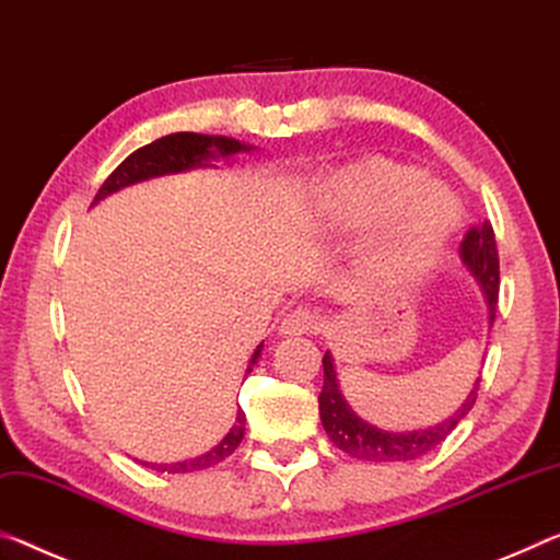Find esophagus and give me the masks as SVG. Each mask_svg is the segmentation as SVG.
<instances>
[{
	"mask_svg": "<svg viewBox=\"0 0 560 560\" xmlns=\"http://www.w3.org/2000/svg\"><path fill=\"white\" fill-rule=\"evenodd\" d=\"M316 326H318V316L314 312H308V308H296V312L287 314L279 331L283 336H304V334H314Z\"/></svg>",
	"mask_w": 560,
	"mask_h": 560,
	"instance_id": "1",
	"label": "esophagus"
}]
</instances>
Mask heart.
Here are the masks:
<instances>
[{"label": "heart", "mask_w": 560, "mask_h": 560, "mask_svg": "<svg viewBox=\"0 0 560 560\" xmlns=\"http://www.w3.org/2000/svg\"><path fill=\"white\" fill-rule=\"evenodd\" d=\"M429 228H421L420 209ZM322 209L336 226H363L388 215V242H411L413 254L439 248L458 226V201L439 184H425V172L392 159H366L336 172L324 184Z\"/></svg>", "instance_id": "obj_1"}]
</instances>
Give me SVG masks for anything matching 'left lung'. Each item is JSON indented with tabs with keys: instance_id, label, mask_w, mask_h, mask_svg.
<instances>
[{
	"instance_id": "8db88e82",
	"label": "left lung",
	"mask_w": 560,
	"mask_h": 560,
	"mask_svg": "<svg viewBox=\"0 0 560 560\" xmlns=\"http://www.w3.org/2000/svg\"><path fill=\"white\" fill-rule=\"evenodd\" d=\"M460 259L476 277L478 287H481L488 304V324H493L495 304H499V248H495L493 226L488 221L468 229L464 242H460ZM322 363L324 388L318 394V413H322L328 439L343 454L361 460H376V464H381V460H413L436 448L471 411L478 396V384H481V378H476L471 394L464 396V404L446 421L419 431H381L376 425L359 419L351 411V406L343 401L331 353L326 351Z\"/></svg>"
}]
</instances>
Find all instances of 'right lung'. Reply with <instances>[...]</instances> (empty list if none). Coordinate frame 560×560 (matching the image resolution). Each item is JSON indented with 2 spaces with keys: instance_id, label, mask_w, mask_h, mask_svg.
<instances>
[{
  "instance_id": "right-lung-1",
  "label": "right lung",
  "mask_w": 560,
  "mask_h": 560,
  "mask_svg": "<svg viewBox=\"0 0 560 560\" xmlns=\"http://www.w3.org/2000/svg\"><path fill=\"white\" fill-rule=\"evenodd\" d=\"M252 147L242 144L232 137H209V135H194V131H176V135H168L152 141V144L137 149L135 154H129L124 162L114 168V172L106 176V182L102 184V189L96 191V197L92 201L100 203L102 199L109 197V194L124 189V186H131L137 182H147L154 179V176H164V174H179V172H189V168H199V166H211L209 162L217 156H234L238 152H248ZM264 343L256 346L254 357L248 359L246 374H252L254 363L261 357ZM246 413L238 408L236 411V421L232 425V431L221 439L214 448L207 451L197 458L189 460H179V464H141L154 468V471H166V474H191V471H201V468H209L214 464H221V460L229 458L236 451L238 443L244 439L246 431Z\"/></svg>"
}]
</instances>
